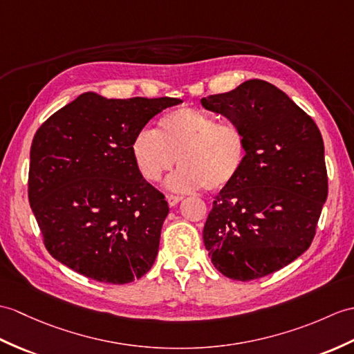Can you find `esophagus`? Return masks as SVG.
<instances>
[{"mask_svg": "<svg viewBox=\"0 0 354 354\" xmlns=\"http://www.w3.org/2000/svg\"><path fill=\"white\" fill-rule=\"evenodd\" d=\"M183 201V197L180 196H174V194H169L167 196V202H169V205L170 207H176V205Z\"/></svg>", "mask_w": 354, "mask_h": 354, "instance_id": "34e87169", "label": "esophagus"}]
</instances>
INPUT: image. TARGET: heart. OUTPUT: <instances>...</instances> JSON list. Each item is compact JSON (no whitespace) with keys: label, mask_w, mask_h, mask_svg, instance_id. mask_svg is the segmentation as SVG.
Here are the masks:
<instances>
[{"label":"heart","mask_w":354,"mask_h":354,"mask_svg":"<svg viewBox=\"0 0 354 354\" xmlns=\"http://www.w3.org/2000/svg\"><path fill=\"white\" fill-rule=\"evenodd\" d=\"M131 153L146 180L157 183L178 161L180 167L166 179L169 190L185 193L205 187L217 192L241 175L248 138L232 123H220L197 109H179L164 114L157 131H138Z\"/></svg>","instance_id":"heart-1"}]
</instances>
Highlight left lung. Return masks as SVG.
Listing matches in <instances>:
<instances>
[{
  "instance_id": "8db88e82",
  "label": "left lung",
  "mask_w": 354,
  "mask_h": 354,
  "mask_svg": "<svg viewBox=\"0 0 354 354\" xmlns=\"http://www.w3.org/2000/svg\"><path fill=\"white\" fill-rule=\"evenodd\" d=\"M201 104L248 138L241 175L216 196L203 227L211 262L234 281L274 273L314 240L327 199L322 133L288 95L264 80L244 81Z\"/></svg>"
}]
</instances>
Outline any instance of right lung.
<instances>
[{"instance_id": "right-lung-1", "label": "right lung", "mask_w": 354, "mask_h": 354, "mask_svg": "<svg viewBox=\"0 0 354 354\" xmlns=\"http://www.w3.org/2000/svg\"><path fill=\"white\" fill-rule=\"evenodd\" d=\"M179 102L86 92L42 123L30 151L28 201L54 259L113 285L151 270L169 205L138 171L131 143Z\"/></svg>"}]
</instances>
